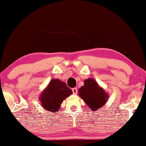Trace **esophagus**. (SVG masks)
<instances>
[{
  "mask_svg": "<svg viewBox=\"0 0 146 146\" xmlns=\"http://www.w3.org/2000/svg\"><path fill=\"white\" fill-rule=\"evenodd\" d=\"M72 91H73V93L74 95H76V94H77L78 93V90H77V88H74L72 89Z\"/></svg>",
  "mask_w": 146,
  "mask_h": 146,
  "instance_id": "1",
  "label": "esophagus"
}]
</instances>
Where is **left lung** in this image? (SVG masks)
I'll return each mask as SVG.
<instances>
[{
    "mask_svg": "<svg viewBox=\"0 0 146 146\" xmlns=\"http://www.w3.org/2000/svg\"><path fill=\"white\" fill-rule=\"evenodd\" d=\"M78 93L79 96L93 111L102 107L107 100L108 95L93 78L86 80L84 85L79 89Z\"/></svg>",
    "mask_w": 146,
    "mask_h": 146,
    "instance_id": "8db88e82",
    "label": "left lung"
}]
</instances>
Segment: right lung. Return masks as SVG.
<instances>
[{
	"label": "right lung",
	"instance_id": "right-lung-1",
	"mask_svg": "<svg viewBox=\"0 0 146 146\" xmlns=\"http://www.w3.org/2000/svg\"><path fill=\"white\" fill-rule=\"evenodd\" d=\"M72 93L66 83L57 78L53 79L41 94L40 101L42 106L48 111H57L63 100Z\"/></svg>",
	"mask_w": 146,
	"mask_h": 146
}]
</instances>
